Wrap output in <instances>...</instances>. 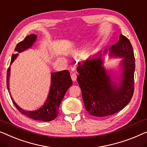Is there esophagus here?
Returning a JSON list of instances; mask_svg holds the SVG:
<instances>
[{"label":"esophagus","instance_id":"esophagus-1","mask_svg":"<svg viewBox=\"0 0 147 147\" xmlns=\"http://www.w3.org/2000/svg\"><path fill=\"white\" fill-rule=\"evenodd\" d=\"M71 78H72V80H73V81H76V74L75 73H72Z\"/></svg>","mask_w":147,"mask_h":147}]
</instances>
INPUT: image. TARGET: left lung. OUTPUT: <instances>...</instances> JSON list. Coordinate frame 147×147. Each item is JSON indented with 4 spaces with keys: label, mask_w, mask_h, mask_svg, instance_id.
Returning a JSON list of instances; mask_svg holds the SVG:
<instances>
[{
    "label": "left lung",
    "mask_w": 147,
    "mask_h": 147,
    "mask_svg": "<svg viewBox=\"0 0 147 147\" xmlns=\"http://www.w3.org/2000/svg\"><path fill=\"white\" fill-rule=\"evenodd\" d=\"M110 55L124 58L122 77L115 84L103 67L102 53L83 63H78L77 82L82 91L85 109L91 115L106 117L123 109L134 92L135 60L132 45L120 34L118 42L109 48Z\"/></svg>",
    "instance_id": "left-lung-1"
}]
</instances>
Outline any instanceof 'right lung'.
Wrapping results in <instances>:
<instances>
[{
	"instance_id": "1",
	"label": "right lung",
	"mask_w": 147,
	"mask_h": 147,
	"mask_svg": "<svg viewBox=\"0 0 147 147\" xmlns=\"http://www.w3.org/2000/svg\"><path fill=\"white\" fill-rule=\"evenodd\" d=\"M37 39V36L31 34L26 36L23 41L19 42L15 47L14 51L18 52L16 54H12L10 64L14 61L18 53L22 52L29 49L34 44ZM10 74V67L8 69L6 74V86L9 90V77ZM73 84V81L70 76V73L67 70L51 73V84L50 90L44 105L35 111L24 110L18 106L10 95V98L15 107L22 114L28 116L34 120L42 121H50L55 119L59 113V108L63 97L69 89Z\"/></svg>"
}]
</instances>
